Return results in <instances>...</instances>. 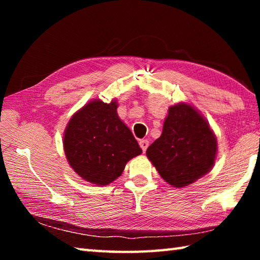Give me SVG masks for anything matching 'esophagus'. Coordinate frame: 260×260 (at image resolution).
Masks as SVG:
<instances>
[{
  "instance_id": "1",
  "label": "esophagus",
  "mask_w": 260,
  "mask_h": 260,
  "mask_svg": "<svg viewBox=\"0 0 260 260\" xmlns=\"http://www.w3.org/2000/svg\"><path fill=\"white\" fill-rule=\"evenodd\" d=\"M139 143H140L141 149H142V151L146 152L148 147H149V141H148V140H141Z\"/></svg>"
}]
</instances>
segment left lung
<instances>
[{"instance_id": "8db88e82", "label": "left lung", "mask_w": 260, "mask_h": 260, "mask_svg": "<svg viewBox=\"0 0 260 260\" xmlns=\"http://www.w3.org/2000/svg\"><path fill=\"white\" fill-rule=\"evenodd\" d=\"M217 139L204 117L187 103L169 108L162 133L147 149L160 177L173 187H186L210 172Z\"/></svg>"}]
</instances>
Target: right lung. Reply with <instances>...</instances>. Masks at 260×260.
<instances>
[{
	"mask_svg": "<svg viewBox=\"0 0 260 260\" xmlns=\"http://www.w3.org/2000/svg\"><path fill=\"white\" fill-rule=\"evenodd\" d=\"M117 101H90L73 114L64 132L69 164L86 181L107 186L142 150L117 113Z\"/></svg>",
	"mask_w": 260,
	"mask_h": 260,
	"instance_id": "obj_1",
	"label": "right lung"
}]
</instances>
